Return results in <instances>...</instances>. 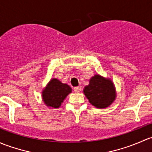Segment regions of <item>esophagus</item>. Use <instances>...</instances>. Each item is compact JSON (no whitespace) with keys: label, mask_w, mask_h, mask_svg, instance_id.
Wrapping results in <instances>:
<instances>
[{"label":"esophagus","mask_w":152,"mask_h":152,"mask_svg":"<svg viewBox=\"0 0 152 152\" xmlns=\"http://www.w3.org/2000/svg\"><path fill=\"white\" fill-rule=\"evenodd\" d=\"M73 89H74L75 92L77 93V92H80L81 91V87L80 86H77V87H75Z\"/></svg>","instance_id":"34e87169"}]
</instances>
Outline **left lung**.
Returning <instances> with one entry per match:
<instances>
[{"label":"left lung","mask_w":152,"mask_h":152,"mask_svg":"<svg viewBox=\"0 0 152 152\" xmlns=\"http://www.w3.org/2000/svg\"><path fill=\"white\" fill-rule=\"evenodd\" d=\"M90 103L98 108H105L115 97V88L110 80L99 75L94 76L83 90Z\"/></svg>","instance_id":"left-lung-1"}]
</instances>
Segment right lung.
Instances as JSON below:
<instances>
[{"instance_id":"1","label":"right lung","mask_w":152,"mask_h":152,"mask_svg":"<svg viewBox=\"0 0 152 152\" xmlns=\"http://www.w3.org/2000/svg\"><path fill=\"white\" fill-rule=\"evenodd\" d=\"M71 92L72 88L67 84L62 83L57 79H52L42 92V96L47 105L57 108Z\"/></svg>"}]
</instances>
